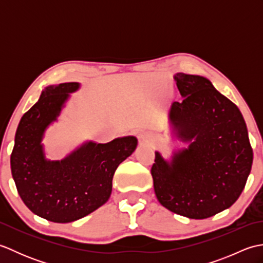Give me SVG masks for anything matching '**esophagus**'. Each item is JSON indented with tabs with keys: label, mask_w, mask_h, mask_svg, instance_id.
<instances>
[{
	"label": "esophagus",
	"mask_w": 263,
	"mask_h": 263,
	"mask_svg": "<svg viewBox=\"0 0 263 263\" xmlns=\"http://www.w3.org/2000/svg\"><path fill=\"white\" fill-rule=\"evenodd\" d=\"M138 138L141 146H150V144H153V136L147 132L139 133Z\"/></svg>",
	"instance_id": "esophagus-1"
}]
</instances>
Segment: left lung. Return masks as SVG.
<instances>
[{
	"mask_svg": "<svg viewBox=\"0 0 263 263\" xmlns=\"http://www.w3.org/2000/svg\"><path fill=\"white\" fill-rule=\"evenodd\" d=\"M174 80L183 100L172 104L170 120L175 138L189 147L170 159L155 152V194L174 214L204 219L238 199L253 152L242 113L209 79L176 73Z\"/></svg>",
	"mask_w": 263,
	"mask_h": 263,
	"instance_id": "8db88e82",
	"label": "left lung"
}]
</instances>
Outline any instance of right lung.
I'll use <instances>...</instances> for the list:
<instances>
[{"instance_id":"right-lung-1","label":"right lung","mask_w":263,"mask_h":263,"mask_svg":"<svg viewBox=\"0 0 263 263\" xmlns=\"http://www.w3.org/2000/svg\"><path fill=\"white\" fill-rule=\"evenodd\" d=\"M79 82L48 86L24 114L15 132L11 172L24 203L54 222L80 219L107 202L117 167L135 152L138 139L116 138L107 143L85 141L61 160L46 158L43 139L58 122Z\"/></svg>"}]
</instances>
